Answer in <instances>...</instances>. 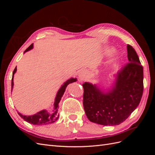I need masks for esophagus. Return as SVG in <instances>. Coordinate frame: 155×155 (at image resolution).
<instances>
[{
  "instance_id": "1",
  "label": "esophagus",
  "mask_w": 155,
  "mask_h": 155,
  "mask_svg": "<svg viewBox=\"0 0 155 155\" xmlns=\"http://www.w3.org/2000/svg\"><path fill=\"white\" fill-rule=\"evenodd\" d=\"M85 72H84L83 70H82V71L80 73H79V77H80V78H84V76H85Z\"/></svg>"
}]
</instances>
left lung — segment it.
Wrapping results in <instances>:
<instances>
[{"instance_id": "obj_1", "label": "left lung", "mask_w": 155, "mask_h": 155, "mask_svg": "<svg viewBox=\"0 0 155 155\" xmlns=\"http://www.w3.org/2000/svg\"><path fill=\"white\" fill-rule=\"evenodd\" d=\"M129 62L108 91L96 85L83 84V107L88 119L103 125L121 124L138 106L143 91V67L135 50L127 45Z\"/></svg>"}]
</instances>
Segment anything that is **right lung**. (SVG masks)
Returning <instances> with one entry per match:
<instances>
[{
    "label": "right lung",
    "instance_id": "1",
    "mask_svg": "<svg viewBox=\"0 0 155 155\" xmlns=\"http://www.w3.org/2000/svg\"><path fill=\"white\" fill-rule=\"evenodd\" d=\"M34 47V44H31L28 48L25 51V53L26 51L31 50ZM17 71V67L15 68L14 69L13 75H12V91L13 87V76L14 74ZM77 81L76 78H70V79H68L67 81L64 83L63 85L59 88L58 91L57 95L55 98V101H54V110L53 113H49L46 110H43L37 112V114L32 115V116H25L22 115L21 114L20 112H18V115H19L22 119H24L25 121H27L28 123H30L31 124L35 125H47L50 124H52L55 122V121H57L59 118V114H58V106H59V103L60 102L61 100V97L63 95V94L66 90L67 87L69 85L70 83H72L74 82H76Z\"/></svg>",
    "mask_w": 155,
    "mask_h": 155
}]
</instances>
